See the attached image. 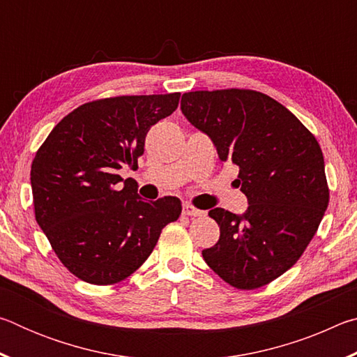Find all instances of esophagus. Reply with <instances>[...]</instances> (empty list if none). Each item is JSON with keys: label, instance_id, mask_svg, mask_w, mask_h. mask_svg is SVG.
<instances>
[{"label": "esophagus", "instance_id": "34e87169", "mask_svg": "<svg viewBox=\"0 0 357 357\" xmlns=\"http://www.w3.org/2000/svg\"><path fill=\"white\" fill-rule=\"evenodd\" d=\"M183 214L184 215H190V217H198V215H203L204 211L197 209L195 206H192V204H184V206H183Z\"/></svg>", "mask_w": 357, "mask_h": 357}]
</instances>
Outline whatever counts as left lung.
I'll list each match as a JSON object with an SVG mask.
<instances>
[{
	"instance_id": "obj_1",
	"label": "left lung",
	"mask_w": 357,
	"mask_h": 357,
	"mask_svg": "<svg viewBox=\"0 0 357 357\" xmlns=\"http://www.w3.org/2000/svg\"><path fill=\"white\" fill-rule=\"evenodd\" d=\"M181 110L220 160L239 167L236 185L249 200L243 215L209 211L220 238L204 261L238 289L268 285L301 258L329 204L321 148L288 108L253 89L184 93Z\"/></svg>"
}]
</instances>
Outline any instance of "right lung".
<instances>
[{
    "label": "right lung",
    "instance_id": "obj_1",
    "mask_svg": "<svg viewBox=\"0 0 357 357\" xmlns=\"http://www.w3.org/2000/svg\"><path fill=\"white\" fill-rule=\"evenodd\" d=\"M181 93L116 96L86 102L64 116L34 155V215L70 274L91 285H114L154 250L162 228L181 215L179 198L144 202L137 168L151 126L176 110Z\"/></svg>",
    "mask_w": 357,
    "mask_h": 357
}]
</instances>
